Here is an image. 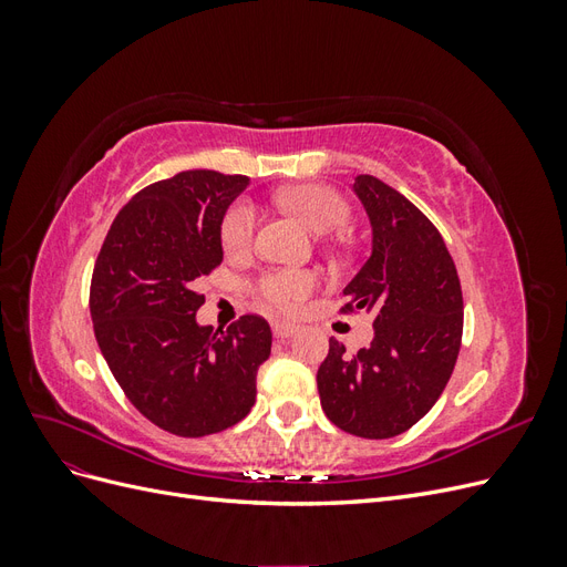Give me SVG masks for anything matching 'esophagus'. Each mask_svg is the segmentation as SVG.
<instances>
[{
  "label": "esophagus",
  "instance_id": "34e87169",
  "mask_svg": "<svg viewBox=\"0 0 567 567\" xmlns=\"http://www.w3.org/2000/svg\"><path fill=\"white\" fill-rule=\"evenodd\" d=\"M271 331H274V336L284 340V338L293 336V333L298 331V326H296V323H288V321H277V323L271 326Z\"/></svg>",
  "mask_w": 567,
  "mask_h": 567
}]
</instances>
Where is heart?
<instances>
[{
	"mask_svg": "<svg viewBox=\"0 0 567 567\" xmlns=\"http://www.w3.org/2000/svg\"><path fill=\"white\" fill-rule=\"evenodd\" d=\"M279 200L288 213L302 219L307 227L319 234L340 229L348 219V203L333 188L326 186H290L279 194ZM255 231V208L248 200H238L221 221V246L227 252H244ZM257 296L274 310L288 312L310 293L312 279L302 271H269L257 281Z\"/></svg>",
	"mask_w": 567,
	"mask_h": 567,
	"instance_id": "b5f03b06",
	"label": "heart"
}]
</instances>
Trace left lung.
Wrapping results in <instances>:
<instances>
[{"label": "left lung", "mask_w": 567, "mask_h": 567, "mask_svg": "<svg viewBox=\"0 0 567 567\" xmlns=\"http://www.w3.org/2000/svg\"><path fill=\"white\" fill-rule=\"evenodd\" d=\"M352 192L371 221V255L342 288L346 312L373 319L369 348L336 338L317 371L323 414L357 437H394L433 409L454 371L463 298L452 255L414 203L371 175Z\"/></svg>", "instance_id": "8db88e82"}]
</instances>
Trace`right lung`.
<instances>
[{
  "mask_svg": "<svg viewBox=\"0 0 567 567\" xmlns=\"http://www.w3.org/2000/svg\"><path fill=\"white\" fill-rule=\"evenodd\" d=\"M246 175L186 169L142 188L117 213L92 274L94 336L117 385L179 437L225 431L255 404L269 323L246 315L227 331L200 326L196 279L225 257L221 221Z\"/></svg>",
  "mask_w": 567,
  "mask_h": 567,
  "instance_id": "1",
  "label": "right lung"
}]
</instances>
